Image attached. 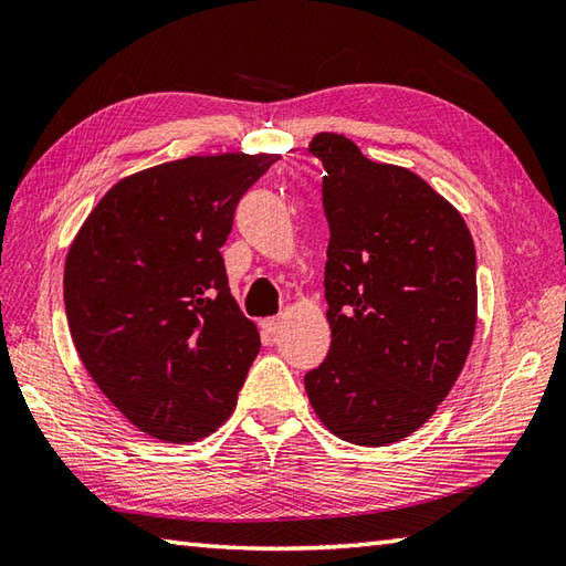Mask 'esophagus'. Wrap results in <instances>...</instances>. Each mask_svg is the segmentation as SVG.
<instances>
[{
	"mask_svg": "<svg viewBox=\"0 0 566 566\" xmlns=\"http://www.w3.org/2000/svg\"><path fill=\"white\" fill-rule=\"evenodd\" d=\"M284 324H286V321H284V316H272V318H264L262 321V331H264V334H270V336H276V334H282V328H284Z\"/></svg>",
	"mask_w": 566,
	"mask_h": 566,
	"instance_id": "obj_1",
	"label": "esophagus"
}]
</instances>
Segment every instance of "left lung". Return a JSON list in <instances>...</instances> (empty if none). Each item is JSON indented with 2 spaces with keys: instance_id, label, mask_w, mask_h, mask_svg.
I'll return each instance as SVG.
<instances>
[{
  "instance_id": "obj_1",
  "label": "left lung",
  "mask_w": 566,
  "mask_h": 566,
  "mask_svg": "<svg viewBox=\"0 0 566 566\" xmlns=\"http://www.w3.org/2000/svg\"><path fill=\"white\" fill-rule=\"evenodd\" d=\"M308 151L321 196L331 350L304 375L314 412L336 437L387 447L437 412L475 331V250L447 198L402 166L370 161L334 132Z\"/></svg>"
}]
</instances>
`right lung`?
<instances>
[{
	"instance_id": "add662e5",
	"label": "right lung",
	"mask_w": 566,
	"mask_h": 566,
	"mask_svg": "<svg viewBox=\"0 0 566 566\" xmlns=\"http://www.w3.org/2000/svg\"><path fill=\"white\" fill-rule=\"evenodd\" d=\"M276 154L166 161L115 184L65 258L63 298L85 370L132 424L186 444L230 417L260 334L220 248Z\"/></svg>"
}]
</instances>
